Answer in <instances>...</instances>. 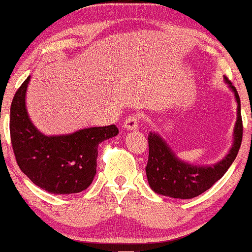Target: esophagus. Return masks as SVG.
I'll return each mask as SVG.
<instances>
[{"label":"esophagus","mask_w":252,"mask_h":252,"mask_svg":"<svg viewBox=\"0 0 252 252\" xmlns=\"http://www.w3.org/2000/svg\"><path fill=\"white\" fill-rule=\"evenodd\" d=\"M138 122H140V117L137 115H131V116H128L124 121V128L126 130H136L137 129Z\"/></svg>","instance_id":"esophagus-1"}]
</instances>
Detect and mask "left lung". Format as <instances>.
<instances>
[{"mask_svg":"<svg viewBox=\"0 0 252 252\" xmlns=\"http://www.w3.org/2000/svg\"><path fill=\"white\" fill-rule=\"evenodd\" d=\"M235 92L238 103L237 122L235 126V142L224 160L215 166L198 167L185 163L175 158L174 153L158 135H148L149 155L146 173L152 189L158 194L176 199H192L200 195L216 184L226 173L235 161L241 148L243 137V121L241 115V99L232 83L225 78Z\"/></svg>","mask_w":252,"mask_h":252,"instance_id":"8db88e82","label":"left lung"}]
</instances>
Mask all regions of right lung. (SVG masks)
<instances>
[{
    "label": "right lung",
    "instance_id": "right-lung-1",
    "mask_svg": "<svg viewBox=\"0 0 252 252\" xmlns=\"http://www.w3.org/2000/svg\"><path fill=\"white\" fill-rule=\"evenodd\" d=\"M30 78L17 89L10 106V141L16 162L33 184L48 193L82 192L96 174L98 144L116 136L117 126H94L63 136L42 135L26 110Z\"/></svg>",
    "mask_w": 252,
    "mask_h": 252
}]
</instances>
